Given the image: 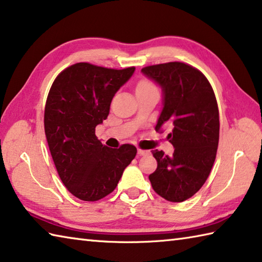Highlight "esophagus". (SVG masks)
<instances>
[{"instance_id":"obj_1","label":"esophagus","mask_w":262,"mask_h":262,"mask_svg":"<svg viewBox=\"0 0 262 262\" xmlns=\"http://www.w3.org/2000/svg\"><path fill=\"white\" fill-rule=\"evenodd\" d=\"M149 154H150V152L147 150H142V149L137 150V155H139V156H147Z\"/></svg>"}]
</instances>
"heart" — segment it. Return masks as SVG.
Instances as JSON below:
<instances>
[{
    "label": "heart",
    "instance_id": "obj_1",
    "mask_svg": "<svg viewBox=\"0 0 262 262\" xmlns=\"http://www.w3.org/2000/svg\"><path fill=\"white\" fill-rule=\"evenodd\" d=\"M151 88H155L154 84H152L150 81H147V80H142V81L139 82L136 87V90H143V89H151Z\"/></svg>",
    "mask_w": 262,
    "mask_h": 262
}]
</instances>
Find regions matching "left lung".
<instances>
[{"label":"left lung","mask_w":262,"mask_h":262,"mask_svg":"<svg viewBox=\"0 0 262 262\" xmlns=\"http://www.w3.org/2000/svg\"><path fill=\"white\" fill-rule=\"evenodd\" d=\"M142 73L163 89L156 130L172 128L167 139L174 146L173 156L152 150L158 166L149 180L166 201L184 202L203 187L215 160L220 130L215 95L201 71L180 61L146 66Z\"/></svg>","instance_id":"obj_1"}]
</instances>
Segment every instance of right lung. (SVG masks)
Masks as SVG:
<instances>
[{
	"label": "right lung",
	"mask_w": 262,
	"mask_h": 262,
	"mask_svg": "<svg viewBox=\"0 0 262 262\" xmlns=\"http://www.w3.org/2000/svg\"><path fill=\"white\" fill-rule=\"evenodd\" d=\"M77 63L60 72L52 83L45 108V132L61 182L84 202H95L116 189L136 147L103 145L95 128L110 112L115 94L134 73Z\"/></svg>",
	"instance_id": "obj_1"
}]
</instances>
